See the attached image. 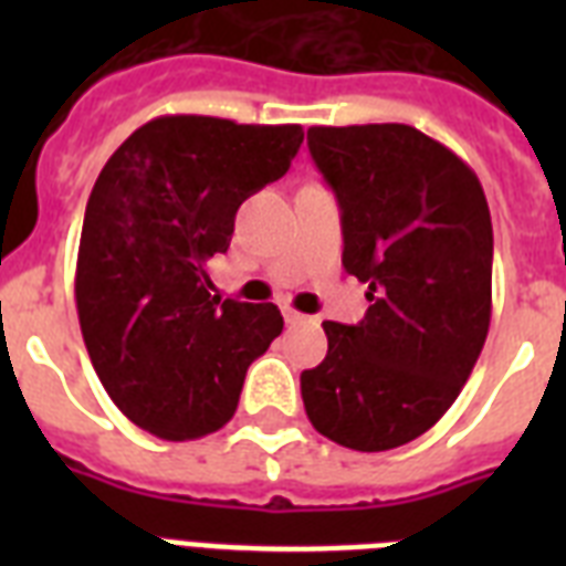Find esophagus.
<instances>
[{"label":"esophagus","instance_id":"34e87169","mask_svg":"<svg viewBox=\"0 0 566 566\" xmlns=\"http://www.w3.org/2000/svg\"><path fill=\"white\" fill-rule=\"evenodd\" d=\"M282 314H284V323H287V326H302V323H308V317H305V314H300V311L284 308Z\"/></svg>","mask_w":566,"mask_h":566}]
</instances>
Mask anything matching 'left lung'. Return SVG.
I'll return each instance as SVG.
<instances>
[{"label": "left lung", "mask_w": 566, "mask_h": 566, "mask_svg": "<svg viewBox=\"0 0 566 566\" xmlns=\"http://www.w3.org/2000/svg\"><path fill=\"white\" fill-rule=\"evenodd\" d=\"M340 205L346 273L367 284L361 323H323L328 353L300 378L311 426L385 452L455 402L491 326L493 226L475 172L402 123L308 128Z\"/></svg>", "instance_id": "obj_1"}]
</instances>
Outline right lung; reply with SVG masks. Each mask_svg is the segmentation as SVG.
Instances as JSON below:
<instances>
[{
  "mask_svg": "<svg viewBox=\"0 0 566 566\" xmlns=\"http://www.w3.org/2000/svg\"><path fill=\"white\" fill-rule=\"evenodd\" d=\"M302 126L149 119L102 167L84 211L75 308L119 411L161 440H196L238 411L249 364L282 335L273 302L211 296L205 264L234 213L282 179Z\"/></svg>",
  "mask_w": 566,
  "mask_h": 566,
  "instance_id": "add662e5",
  "label": "right lung"
}]
</instances>
